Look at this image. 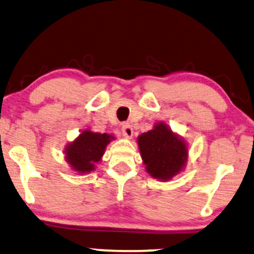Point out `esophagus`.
I'll use <instances>...</instances> for the list:
<instances>
[{
  "label": "esophagus",
  "mask_w": 254,
  "mask_h": 254,
  "mask_svg": "<svg viewBox=\"0 0 254 254\" xmlns=\"http://www.w3.org/2000/svg\"><path fill=\"white\" fill-rule=\"evenodd\" d=\"M121 132L124 134L126 138H132L133 135V128L130 126L129 124H124L122 125V128H121Z\"/></svg>",
  "instance_id": "34e87169"
}]
</instances>
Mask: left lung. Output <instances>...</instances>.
Returning <instances> with one entry per match:
<instances>
[{
  "label": "left lung",
  "mask_w": 254,
  "mask_h": 254,
  "mask_svg": "<svg viewBox=\"0 0 254 254\" xmlns=\"http://www.w3.org/2000/svg\"><path fill=\"white\" fill-rule=\"evenodd\" d=\"M138 144L146 170L153 178L171 180L186 165V144L165 124H157L153 129L141 134Z\"/></svg>",
  "instance_id": "obj_1"
}]
</instances>
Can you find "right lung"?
I'll return each instance as SVG.
<instances>
[{"label": "right lung", "mask_w": 254, "mask_h": 254, "mask_svg": "<svg viewBox=\"0 0 254 254\" xmlns=\"http://www.w3.org/2000/svg\"><path fill=\"white\" fill-rule=\"evenodd\" d=\"M114 136L107 133L83 130L79 136L65 148L66 160L76 172L86 174L94 171L95 164L101 160L107 145Z\"/></svg>", "instance_id": "right-lung-1"}]
</instances>
